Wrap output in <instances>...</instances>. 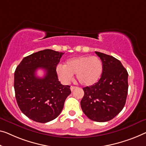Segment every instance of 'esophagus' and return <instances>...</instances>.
I'll list each match as a JSON object with an SVG mask.
<instances>
[{
  "label": "esophagus",
  "mask_w": 146,
  "mask_h": 146,
  "mask_svg": "<svg viewBox=\"0 0 146 146\" xmlns=\"http://www.w3.org/2000/svg\"><path fill=\"white\" fill-rule=\"evenodd\" d=\"M77 88V86H71V91H73L74 90H75V89H76V88Z\"/></svg>",
  "instance_id": "1"
}]
</instances>
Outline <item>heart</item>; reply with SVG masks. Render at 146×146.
<instances>
[{
    "label": "heart",
    "instance_id": "b5f03b06",
    "mask_svg": "<svg viewBox=\"0 0 146 146\" xmlns=\"http://www.w3.org/2000/svg\"><path fill=\"white\" fill-rule=\"evenodd\" d=\"M103 71V64L97 56H80L70 58L64 66L59 65L56 73L60 79L65 82H70L73 74H77V79L82 85L91 86L96 83Z\"/></svg>",
    "mask_w": 146,
    "mask_h": 146
}]
</instances>
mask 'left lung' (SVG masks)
<instances>
[{
  "instance_id": "obj_1",
  "label": "left lung",
  "mask_w": 146,
  "mask_h": 146,
  "mask_svg": "<svg viewBox=\"0 0 146 146\" xmlns=\"http://www.w3.org/2000/svg\"><path fill=\"white\" fill-rule=\"evenodd\" d=\"M103 64L101 78L96 83L83 88L80 101L82 111L96 122L111 120L125 105L129 74L119 60L108 54L95 52Z\"/></svg>"
}]
</instances>
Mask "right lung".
I'll return each instance as SVG.
<instances>
[{
  "mask_svg": "<svg viewBox=\"0 0 146 146\" xmlns=\"http://www.w3.org/2000/svg\"><path fill=\"white\" fill-rule=\"evenodd\" d=\"M64 53L46 49L26 56L14 73V90L20 110L28 118L45 123L56 119L62 112L70 86L63 85L58 80L56 67ZM45 71L42 78L36 71Z\"/></svg>",
  "mask_w": 146,
  "mask_h": 146,
  "instance_id": "1",
  "label": "right lung"
}]
</instances>
